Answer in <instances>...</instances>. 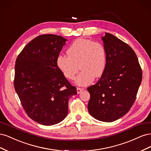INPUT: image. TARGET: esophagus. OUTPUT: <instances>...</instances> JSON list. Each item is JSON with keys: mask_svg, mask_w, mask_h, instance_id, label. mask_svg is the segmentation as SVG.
Returning a JSON list of instances; mask_svg holds the SVG:
<instances>
[{"mask_svg": "<svg viewBox=\"0 0 151 151\" xmlns=\"http://www.w3.org/2000/svg\"><path fill=\"white\" fill-rule=\"evenodd\" d=\"M84 89V88H77V94L81 93Z\"/></svg>", "mask_w": 151, "mask_h": 151, "instance_id": "1", "label": "esophagus"}]
</instances>
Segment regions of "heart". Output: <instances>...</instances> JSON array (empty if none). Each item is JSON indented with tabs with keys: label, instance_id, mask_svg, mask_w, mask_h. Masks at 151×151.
Returning a JSON list of instances; mask_svg holds the SVG:
<instances>
[{
	"label": "heart",
	"instance_id": "obj_1",
	"mask_svg": "<svg viewBox=\"0 0 151 151\" xmlns=\"http://www.w3.org/2000/svg\"><path fill=\"white\" fill-rule=\"evenodd\" d=\"M67 54V57L59 55L57 58V66L69 80L75 78L80 68L82 70L76 79L78 85L90 84L94 77H101L104 72L107 56L106 48L101 43L77 39L68 48Z\"/></svg>",
	"mask_w": 151,
	"mask_h": 151
}]
</instances>
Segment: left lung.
<instances>
[{
	"instance_id": "1",
	"label": "left lung",
	"mask_w": 151,
	"mask_h": 151,
	"mask_svg": "<svg viewBox=\"0 0 151 151\" xmlns=\"http://www.w3.org/2000/svg\"><path fill=\"white\" fill-rule=\"evenodd\" d=\"M106 65L101 78L88 88V111L96 120L111 122L129 112L142 79V72L134 50L108 33L102 38Z\"/></svg>"
}]
</instances>
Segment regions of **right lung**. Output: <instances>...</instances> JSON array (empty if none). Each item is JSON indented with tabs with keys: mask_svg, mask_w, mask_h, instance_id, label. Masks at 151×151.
<instances>
[{
	"mask_svg": "<svg viewBox=\"0 0 151 151\" xmlns=\"http://www.w3.org/2000/svg\"><path fill=\"white\" fill-rule=\"evenodd\" d=\"M67 40L42 35L27 44L16 60L14 86L28 116L43 125L60 122L77 89L58 69L56 60Z\"/></svg>",
	"mask_w": 151,
	"mask_h": 151,
	"instance_id": "1",
	"label": "right lung"
}]
</instances>
